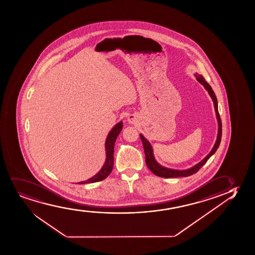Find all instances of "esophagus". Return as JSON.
I'll return each mask as SVG.
<instances>
[{"instance_id": "obj_1", "label": "esophagus", "mask_w": 255, "mask_h": 255, "mask_svg": "<svg viewBox=\"0 0 255 255\" xmlns=\"http://www.w3.org/2000/svg\"><path fill=\"white\" fill-rule=\"evenodd\" d=\"M128 121L130 124H136L138 122V116H135V115H130L128 117Z\"/></svg>"}]
</instances>
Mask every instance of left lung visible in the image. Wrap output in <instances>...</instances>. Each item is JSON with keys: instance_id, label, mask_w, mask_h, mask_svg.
Returning <instances> with one entry per match:
<instances>
[{"instance_id": "1", "label": "left lung", "mask_w": 255, "mask_h": 255, "mask_svg": "<svg viewBox=\"0 0 255 255\" xmlns=\"http://www.w3.org/2000/svg\"><path fill=\"white\" fill-rule=\"evenodd\" d=\"M195 77L197 78V80L202 85H203V87L206 89V91L209 92L210 97L212 98L213 102H214L216 118H217V121H218L217 139H216V143H215V145H214L212 150L210 151V153L207 155L205 158H203L202 161L199 162L198 164H196L193 167L190 168V169L179 171V170H173V169L164 167V166H162V165L158 164V162L155 160L154 156H153V150H152V145L150 144V142L145 139V137L142 135V134H139V137L141 139L142 144H143V146H144L146 165H147V167L150 169V171H152L153 174L158 176V177L169 178V177H188V176H190V175L195 174L196 172L199 171V169L202 168L203 164L208 161V159L216 152V150L219 147L221 139H222V121H221V118H220L219 112H218V104H217L216 94L213 91L212 88L210 87V84L207 83L202 75L195 74Z\"/></svg>"}]
</instances>
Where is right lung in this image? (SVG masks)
<instances>
[{
	"label": "right lung",
	"mask_w": 255,
	"mask_h": 255,
	"mask_svg": "<svg viewBox=\"0 0 255 255\" xmlns=\"http://www.w3.org/2000/svg\"><path fill=\"white\" fill-rule=\"evenodd\" d=\"M123 122H120L117 123L111 131L109 132L107 136L106 141H105V149H106V161L103 164V167L100 171L95 175L94 177H91L90 179L84 182H79L78 184H89V183H95V182H99V181L105 179L110 172L112 171L114 166V146L116 143L117 136L119 135L120 132L123 130Z\"/></svg>",
	"instance_id": "1"
}]
</instances>
